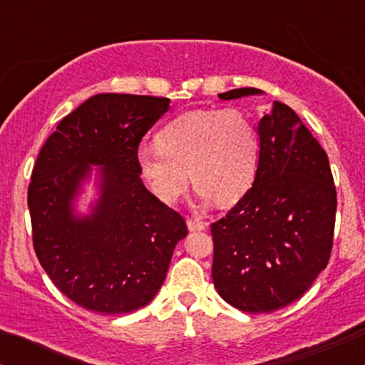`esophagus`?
<instances>
[{"label":"esophagus","instance_id":"34e87169","mask_svg":"<svg viewBox=\"0 0 365 365\" xmlns=\"http://www.w3.org/2000/svg\"><path fill=\"white\" fill-rule=\"evenodd\" d=\"M187 226L190 232H202V230L207 228V223H204V221H197V220H187Z\"/></svg>","mask_w":365,"mask_h":365}]
</instances>
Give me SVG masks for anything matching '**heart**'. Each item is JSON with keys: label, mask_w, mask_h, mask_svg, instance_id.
<instances>
[{"label": "heart", "mask_w": 365, "mask_h": 365, "mask_svg": "<svg viewBox=\"0 0 365 365\" xmlns=\"http://www.w3.org/2000/svg\"><path fill=\"white\" fill-rule=\"evenodd\" d=\"M159 148L137 153L140 175L161 202L185 194L188 175L200 206L235 204L254 185L261 142L252 120L237 108L182 113L158 133Z\"/></svg>", "instance_id": "1"}]
</instances>
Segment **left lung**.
I'll use <instances>...</instances> for the list:
<instances>
[{"label": "left lung", "mask_w": 365, "mask_h": 365, "mask_svg": "<svg viewBox=\"0 0 365 365\" xmlns=\"http://www.w3.org/2000/svg\"><path fill=\"white\" fill-rule=\"evenodd\" d=\"M242 87L220 99L261 96ZM254 185L212 223V282L221 299L250 314L295 302L326 267L333 247L336 188L329 161L311 130L274 101L257 123Z\"/></svg>", "instance_id": "obj_1"}]
</instances>
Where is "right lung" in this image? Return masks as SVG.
Instances as JSON below:
<instances>
[{"label": "right lung", "instance_id": "obj_1", "mask_svg": "<svg viewBox=\"0 0 365 365\" xmlns=\"http://www.w3.org/2000/svg\"><path fill=\"white\" fill-rule=\"evenodd\" d=\"M168 98L96 94L65 116L37 156L27 204L36 255L58 290L99 314L145 307L187 237L183 217L145 188L137 150ZM93 183L86 212L78 200Z\"/></svg>", "mask_w": 365, "mask_h": 365}]
</instances>
